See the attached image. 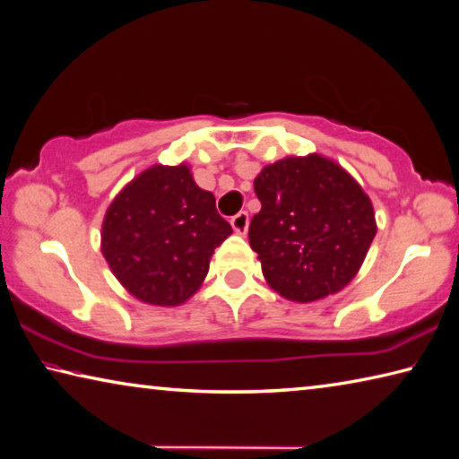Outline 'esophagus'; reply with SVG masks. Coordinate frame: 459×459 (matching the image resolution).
Masks as SVG:
<instances>
[{
    "label": "esophagus",
    "instance_id": "esophagus-1",
    "mask_svg": "<svg viewBox=\"0 0 459 459\" xmlns=\"http://www.w3.org/2000/svg\"><path fill=\"white\" fill-rule=\"evenodd\" d=\"M247 223H250V215H247L246 212H239L231 217V228H234L236 234H246Z\"/></svg>",
    "mask_w": 459,
    "mask_h": 459
}]
</instances>
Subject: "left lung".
<instances>
[{
  "label": "left lung",
  "instance_id": "left-lung-1",
  "mask_svg": "<svg viewBox=\"0 0 459 459\" xmlns=\"http://www.w3.org/2000/svg\"><path fill=\"white\" fill-rule=\"evenodd\" d=\"M254 191L262 209L247 238L270 287L311 303L350 284L377 236L372 201L350 172L319 154L289 156L262 169Z\"/></svg>",
  "mask_w": 459,
  "mask_h": 459
}]
</instances>
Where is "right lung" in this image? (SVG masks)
Returning a JSON list of instances; mask_svg holds the SVG:
<instances>
[{
    "label": "right lung",
    "mask_w": 459,
    "mask_h": 459,
    "mask_svg": "<svg viewBox=\"0 0 459 459\" xmlns=\"http://www.w3.org/2000/svg\"><path fill=\"white\" fill-rule=\"evenodd\" d=\"M231 234L186 164L127 183L105 213L101 252L122 287L148 305L177 307L199 290L213 250Z\"/></svg>",
    "instance_id": "add662e5"
}]
</instances>
